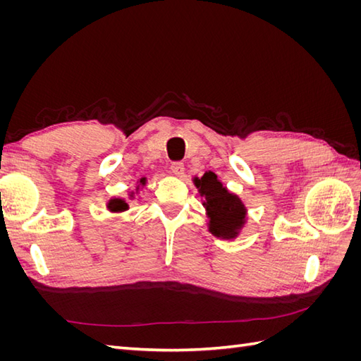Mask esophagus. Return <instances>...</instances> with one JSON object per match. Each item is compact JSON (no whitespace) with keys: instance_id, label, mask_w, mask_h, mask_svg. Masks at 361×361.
I'll return each mask as SVG.
<instances>
[{"instance_id":"34e87169","label":"esophagus","mask_w":361,"mask_h":361,"mask_svg":"<svg viewBox=\"0 0 361 361\" xmlns=\"http://www.w3.org/2000/svg\"><path fill=\"white\" fill-rule=\"evenodd\" d=\"M170 170H171V173L173 174H176V176H182L183 174V171H185V166L182 162H173L171 166H170Z\"/></svg>"}]
</instances>
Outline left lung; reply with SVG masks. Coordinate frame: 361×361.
I'll return each instance as SVG.
<instances>
[{
	"instance_id": "8db88e82",
	"label": "left lung",
	"mask_w": 361,
	"mask_h": 361,
	"mask_svg": "<svg viewBox=\"0 0 361 361\" xmlns=\"http://www.w3.org/2000/svg\"><path fill=\"white\" fill-rule=\"evenodd\" d=\"M194 183L204 197L203 206L211 218L209 232L223 239L236 238L245 223L247 214L241 199L228 192L212 171L204 173L202 179L195 178Z\"/></svg>"
}]
</instances>
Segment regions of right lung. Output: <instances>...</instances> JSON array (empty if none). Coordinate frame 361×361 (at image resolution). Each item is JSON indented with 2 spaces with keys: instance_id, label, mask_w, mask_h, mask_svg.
<instances>
[{
  "instance_id": "1",
  "label": "right lung",
  "mask_w": 361,
  "mask_h": 361,
  "mask_svg": "<svg viewBox=\"0 0 361 361\" xmlns=\"http://www.w3.org/2000/svg\"><path fill=\"white\" fill-rule=\"evenodd\" d=\"M140 183L145 185L146 183V178L140 179ZM128 207H129L128 203L125 200H122V199H111L110 203H108V209H110L111 212H123V211L128 209Z\"/></svg>"
}]
</instances>
